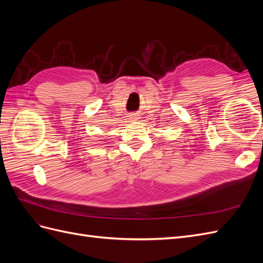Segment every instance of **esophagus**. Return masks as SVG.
<instances>
[{
  "label": "esophagus",
  "mask_w": 263,
  "mask_h": 263,
  "mask_svg": "<svg viewBox=\"0 0 263 263\" xmlns=\"http://www.w3.org/2000/svg\"><path fill=\"white\" fill-rule=\"evenodd\" d=\"M133 118H134V117H133Z\"/></svg>",
  "instance_id": "1"
}]
</instances>
